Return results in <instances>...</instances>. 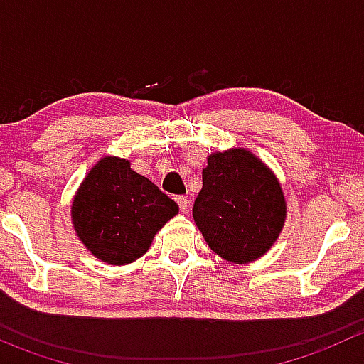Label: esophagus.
Listing matches in <instances>:
<instances>
[{"mask_svg":"<svg viewBox=\"0 0 364 364\" xmlns=\"http://www.w3.org/2000/svg\"><path fill=\"white\" fill-rule=\"evenodd\" d=\"M176 203L179 204V209H181V213H188V205H190V200L186 199V197H183V196L176 197Z\"/></svg>","mask_w":364,"mask_h":364,"instance_id":"obj_1","label":"esophagus"}]
</instances>
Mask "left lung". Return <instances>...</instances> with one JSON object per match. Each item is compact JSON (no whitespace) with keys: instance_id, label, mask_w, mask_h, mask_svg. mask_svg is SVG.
I'll return each mask as SVG.
<instances>
[{"instance_id":"obj_1","label":"left lung","mask_w":364,"mask_h":364,"mask_svg":"<svg viewBox=\"0 0 364 364\" xmlns=\"http://www.w3.org/2000/svg\"><path fill=\"white\" fill-rule=\"evenodd\" d=\"M287 203L274 172L245 148L208 156L193 220L216 255L248 264L269 252L284 229Z\"/></svg>"}]
</instances>
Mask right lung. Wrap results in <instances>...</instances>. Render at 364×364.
<instances>
[{
    "mask_svg": "<svg viewBox=\"0 0 364 364\" xmlns=\"http://www.w3.org/2000/svg\"><path fill=\"white\" fill-rule=\"evenodd\" d=\"M179 213L155 183L119 156L91 167L72 200V225L86 250L111 266L144 255L156 232Z\"/></svg>",
    "mask_w": 364,
    "mask_h": 364,
    "instance_id": "1",
    "label": "right lung"
}]
</instances>
